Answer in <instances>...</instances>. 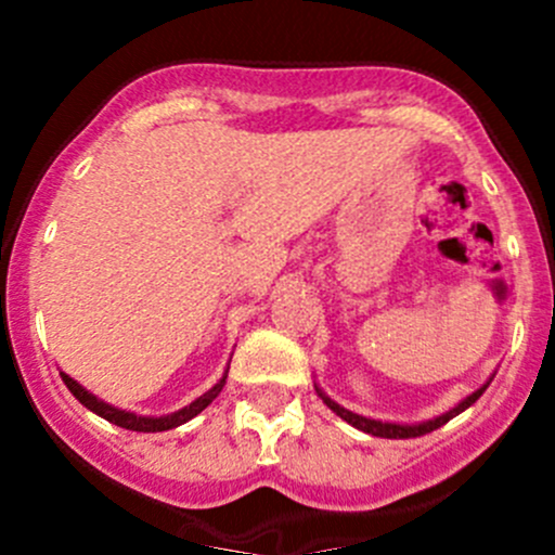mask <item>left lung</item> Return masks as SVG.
<instances>
[{
  "instance_id": "8db88e82",
  "label": "left lung",
  "mask_w": 555,
  "mask_h": 555,
  "mask_svg": "<svg viewBox=\"0 0 555 555\" xmlns=\"http://www.w3.org/2000/svg\"><path fill=\"white\" fill-rule=\"evenodd\" d=\"M486 386H489V384H486ZM486 386H480L478 391H473V395H469V397H464V400L459 402L456 408H451V411H449V413H443V416L433 418V422L413 424V427H411V424H389V422H376V418L357 416V413L346 411V408H340L338 402H333V400H330V397H324V395H322V389H317V391H319V397H322V400H324V405H327L330 411H333V413H338V416L344 418V422H349L351 427L362 429V433H367V435H376V438L405 440V438H422V435L435 433V429H440V427H443V424H449L453 416H459V413H462V411H467V408L473 405V402L478 400L480 395H483Z\"/></svg>"
}]
</instances>
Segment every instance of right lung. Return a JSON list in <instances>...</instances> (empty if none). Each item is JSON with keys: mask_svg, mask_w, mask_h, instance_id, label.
Wrapping results in <instances>:
<instances>
[{"mask_svg": "<svg viewBox=\"0 0 555 555\" xmlns=\"http://www.w3.org/2000/svg\"><path fill=\"white\" fill-rule=\"evenodd\" d=\"M61 378H64L66 389H69L72 395H75L77 400H80L82 405L88 408V411H93V413H96V416L106 418V422L117 424V427H122V429H131V433H166V429H173V427H179V424H184V422H190V418H193V416H198V413L204 411V408L209 405V402L215 400L217 395H220V391H222V386H225V376H222V378H220V384H215V386H211V389L206 391V395H201L198 400H195V402H190V405H188V408H182V411L171 413V416L150 418V416H137V413H128V411H120V408H112V405H106V402L99 400V397H93L91 391H86V389H82V386L77 384L75 378H69V376H66V373H61Z\"/></svg>", "mask_w": 555, "mask_h": 555, "instance_id": "right-lung-1", "label": "right lung"}]
</instances>
